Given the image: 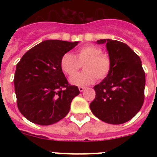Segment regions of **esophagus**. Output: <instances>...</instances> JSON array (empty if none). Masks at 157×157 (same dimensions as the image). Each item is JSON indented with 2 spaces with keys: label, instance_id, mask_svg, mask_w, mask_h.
<instances>
[{
  "label": "esophagus",
  "instance_id": "esophagus-1",
  "mask_svg": "<svg viewBox=\"0 0 157 157\" xmlns=\"http://www.w3.org/2000/svg\"><path fill=\"white\" fill-rule=\"evenodd\" d=\"M85 89H86V87H84V86H79V87H78V90H79L80 92H82V91L84 90Z\"/></svg>",
  "mask_w": 157,
  "mask_h": 157
}]
</instances>
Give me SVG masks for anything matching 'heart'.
<instances>
[{
  "label": "heart",
  "mask_w": 157,
  "mask_h": 157,
  "mask_svg": "<svg viewBox=\"0 0 157 157\" xmlns=\"http://www.w3.org/2000/svg\"><path fill=\"white\" fill-rule=\"evenodd\" d=\"M82 64L84 71L75 76ZM59 65L67 75L75 76L70 80L72 84L85 86L94 82L97 78L98 80L105 79L111 71L112 61L109 55L103 53L100 47L86 45L78 49L75 56L69 52L63 54Z\"/></svg>",
  "instance_id": "b5f03b06"
}]
</instances>
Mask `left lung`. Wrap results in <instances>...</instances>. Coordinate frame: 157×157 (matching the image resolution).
Here are the masks:
<instances>
[{
    "mask_svg": "<svg viewBox=\"0 0 157 157\" xmlns=\"http://www.w3.org/2000/svg\"><path fill=\"white\" fill-rule=\"evenodd\" d=\"M106 43L112 68L109 75L94 87L95 99L90 105L99 120L122 124L140 111L145 99V75L139 56L125 43L111 39Z\"/></svg>",
    "mask_w": 157,
    "mask_h": 157,
    "instance_id": "obj_1",
    "label": "left lung"
}]
</instances>
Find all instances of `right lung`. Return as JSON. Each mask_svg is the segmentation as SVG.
Wrapping results in <instances>:
<instances>
[{"mask_svg":"<svg viewBox=\"0 0 157 157\" xmlns=\"http://www.w3.org/2000/svg\"><path fill=\"white\" fill-rule=\"evenodd\" d=\"M78 41L47 40L27 51L16 65L14 86L19 112L39 125H51L69 112L71 103L79 94L69 84L60 68L63 54Z\"/></svg>","mask_w":157,"mask_h":157,"instance_id":"obj_1","label":"right lung"}]
</instances>
